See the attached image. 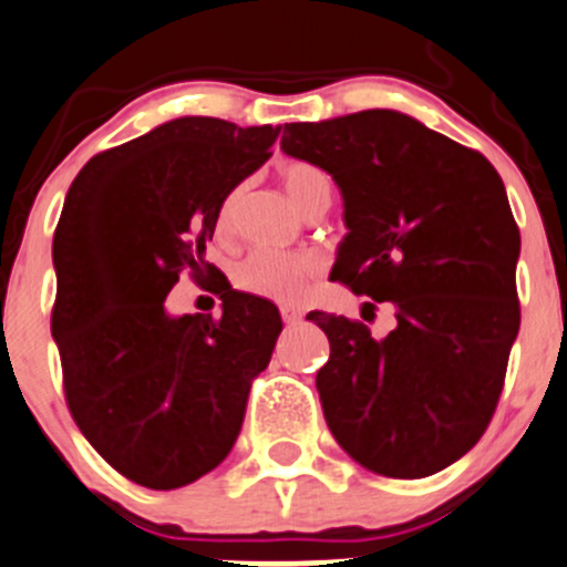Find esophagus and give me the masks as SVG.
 <instances>
[{
    "label": "esophagus",
    "mask_w": 567,
    "mask_h": 567,
    "mask_svg": "<svg viewBox=\"0 0 567 567\" xmlns=\"http://www.w3.org/2000/svg\"><path fill=\"white\" fill-rule=\"evenodd\" d=\"M279 316H282V321L288 323V327H293V323H301V318H305V312L293 310V307H282V310H279Z\"/></svg>",
    "instance_id": "34e87169"
}]
</instances>
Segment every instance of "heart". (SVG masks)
I'll return each mask as SVG.
<instances>
[{"mask_svg": "<svg viewBox=\"0 0 567 567\" xmlns=\"http://www.w3.org/2000/svg\"><path fill=\"white\" fill-rule=\"evenodd\" d=\"M282 183L290 199L310 210L316 205H329L332 199V179L321 166L307 161H290L282 166ZM235 207H238V190L227 196L218 207V229L227 233L235 221ZM321 274L318 257L307 251H274V249H251L233 266V285L244 293L257 299L279 301V305H296L310 293Z\"/></svg>", "mask_w": 567, "mask_h": 567, "instance_id": "b5f03b06", "label": "heart"}]
</instances>
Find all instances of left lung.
<instances>
[{"mask_svg": "<svg viewBox=\"0 0 567 567\" xmlns=\"http://www.w3.org/2000/svg\"><path fill=\"white\" fill-rule=\"evenodd\" d=\"M279 144L343 190L349 235L332 279L395 307L388 338L307 316L329 338L316 377L329 432L371 474H437L491 426L520 327V233L502 177L476 150L393 110L285 124Z\"/></svg>", "mask_w": 567, "mask_h": 567, "instance_id": "obj_1", "label": "left lung"}]
</instances>
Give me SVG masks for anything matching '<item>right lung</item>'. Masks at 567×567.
<instances>
[{"instance_id": "add662e5", "label": "right lung", "mask_w": 567, "mask_h": 567, "mask_svg": "<svg viewBox=\"0 0 567 567\" xmlns=\"http://www.w3.org/2000/svg\"><path fill=\"white\" fill-rule=\"evenodd\" d=\"M279 126L207 115L99 152L65 196L52 260V334L71 417L121 476L174 491L210 474L240 432L282 321L205 260L218 207L271 157ZM188 270L223 296L218 319H172Z\"/></svg>"}]
</instances>
